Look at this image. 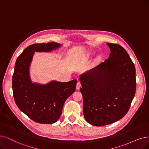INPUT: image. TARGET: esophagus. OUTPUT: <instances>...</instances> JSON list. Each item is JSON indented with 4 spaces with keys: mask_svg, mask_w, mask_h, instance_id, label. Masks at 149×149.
Returning a JSON list of instances; mask_svg holds the SVG:
<instances>
[{
    "mask_svg": "<svg viewBox=\"0 0 149 149\" xmlns=\"http://www.w3.org/2000/svg\"><path fill=\"white\" fill-rule=\"evenodd\" d=\"M81 87V83L79 81H78V82H77V84H76V89L79 90Z\"/></svg>",
    "mask_w": 149,
    "mask_h": 149,
    "instance_id": "34e87169",
    "label": "esophagus"
}]
</instances>
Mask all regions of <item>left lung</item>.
Segmentation results:
<instances>
[{
  "instance_id": "1",
  "label": "left lung",
  "mask_w": 149,
  "mask_h": 149,
  "mask_svg": "<svg viewBox=\"0 0 149 149\" xmlns=\"http://www.w3.org/2000/svg\"><path fill=\"white\" fill-rule=\"evenodd\" d=\"M107 45L111 50L109 58L80 76L84 118L95 126L121 119L136 92L135 67L127 52L119 45Z\"/></svg>"
}]
</instances>
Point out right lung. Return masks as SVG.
<instances>
[{
    "instance_id": "right-lung-1",
    "label": "right lung",
    "mask_w": 149,
    "mask_h": 149,
    "mask_svg": "<svg viewBox=\"0 0 149 149\" xmlns=\"http://www.w3.org/2000/svg\"><path fill=\"white\" fill-rule=\"evenodd\" d=\"M61 46L55 42L29 46L17 58L12 77L13 97L18 108L31 119L40 123H53L61 117L66 100L74 91L76 79L46 85L33 84L29 66L35 52H49Z\"/></svg>"
}]
</instances>
